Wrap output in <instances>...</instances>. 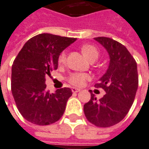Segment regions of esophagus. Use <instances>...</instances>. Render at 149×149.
<instances>
[{"label":"esophagus","mask_w":149,"mask_h":149,"mask_svg":"<svg viewBox=\"0 0 149 149\" xmlns=\"http://www.w3.org/2000/svg\"><path fill=\"white\" fill-rule=\"evenodd\" d=\"M81 90L80 89H78V88H75V87H73L72 89H71V91L73 92V93H78Z\"/></svg>","instance_id":"obj_1"}]
</instances>
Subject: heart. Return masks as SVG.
I'll return each mask as SVG.
<instances>
[{
    "label": "heart",
    "mask_w": 149,
    "mask_h": 149,
    "mask_svg": "<svg viewBox=\"0 0 149 149\" xmlns=\"http://www.w3.org/2000/svg\"><path fill=\"white\" fill-rule=\"evenodd\" d=\"M81 52L90 61H94L99 56V51L98 49L92 45H84L81 48ZM66 53L65 51H63L58 57V63L60 64H62L65 62L66 60ZM90 79V76L88 74L86 73H79V72H75V73L70 74L69 77L68 78V81L70 82L71 85L74 86H82L86 81Z\"/></svg>",
    "instance_id": "b5f03b06"
}]
</instances>
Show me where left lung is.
I'll list each match as a JSON object with an SVG mask.
<instances>
[{"label": "left lung", "mask_w": 149, "mask_h": 149, "mask_svg": "<svg viewBox=\"0 0 149 149\" xmlns=\"http://www.w3.org/2000/svg\"><path fill=\"white\" fill-rule=\"evenodd\" d=\"M95 40L107 49L110 63L107 72L96 83L106 94L97 100L91 93V99L84 105L87 120L99 127H110L122 121L129 112L138 87L136 60L123 45L110 38L97 37Z\"/></svg>", "instance_id": "obj_1"}]
</instances>
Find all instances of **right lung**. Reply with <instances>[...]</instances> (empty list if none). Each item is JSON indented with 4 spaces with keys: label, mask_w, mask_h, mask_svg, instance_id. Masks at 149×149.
Listing matches in <instances>:
<instances>
[{
    "label": "right lung",
    "mask_w": 149,
    "mask_h": 149,
    "mask_svg": "<svg viewBox=\"0 0 149 149\" xmlns=\"http://www.w3.org/2000/svg\"><path fill=\"white\" fill-rule=\"evenodd\" d=\"M77 40L51 33H41L26 42L12 68L11 89L20 114L31 123L46 126L54 123L64 113L70 88L46 91L45 76L58 68L63 50Z\"/></svg>",
    "instance_id": "1"
}]
</instances>
